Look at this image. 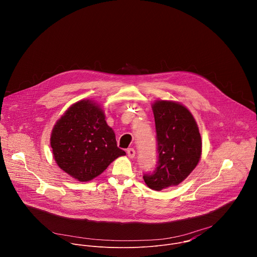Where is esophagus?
<instances>
[{
	"label": "esophagus",
	"instance_id": "34e87169",
	"mask_svg": "<svg viewBox=\"0 0 257 257\" xmlns=\"http://www.w3.org/2000/svg\"><path fill=\"white\" fill-rule=\"evenodd\" d=\"M126 153H127V156H128V158L130 159H133V158H135V156H136V151L134 150V149H127V151H126Z\"/></svg>",
	"mask_w": 257,
	"mask_h": 257
}]
</instances>
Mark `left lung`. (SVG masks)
Masks as SVG:
<instances>
[{
  "instance_id": "1",
  "label": "left lung",
  "mask_w": 257,
  "mask_h": 257,
  "mask_svg": "<svg viewBox=\"0 0 257 257\" xmlns=\"http://www.w3.org/2000/svg\"><path fill=\"white\" fill-rule=\"evenodd\" d=\"M159 161L152 174H145L147 186L162 191L183 182L198 165L202 141L197 122L183 104L157 100L152 105Z\"/></svg>"
}]
</instances>
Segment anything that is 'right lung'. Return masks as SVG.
Here are the masks:
<instances>
[{
  "label": "right lung",
  "instance_id": "add662e5",
  "mask_svg": "<svg viewBox=\"0 0 257 257\" xmlns=\"http://www.w3.org/2000/svg\"><path fill=\"white\" fill-rule=\"evenodd\" d=\"M50 144L59 168L79 182L94 179L116 158L125 155L117 148L103 109L89 99L72 104L57 120Z\"/></svg>",
  "mask_w": 257,
  "mask_h": 257
}]
</instances>
